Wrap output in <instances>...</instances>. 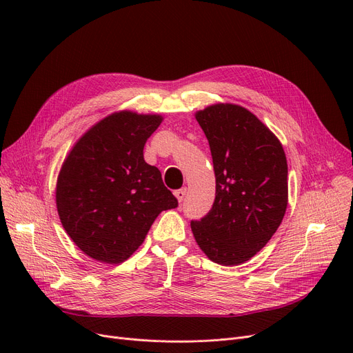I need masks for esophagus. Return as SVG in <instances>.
Segmentation results:
<instances>
[{"label": "esophagus", "instance_id": "1", "mask_svg": "<svg viewBox=\"0 0 353 353\" xmlns=\"http://www.w3.org/2000/svg\"><path fill=\"white\" fill-rule=\"evenodd\" d=\"M186 193H188V189H186V188H183V189L176 190V192H174V196H176V199L181 203V201L184 200V197H186Z\"/></svg>", "mask_w": 353, "mask_h": 353}]
</instances>
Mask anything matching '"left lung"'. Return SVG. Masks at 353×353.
I'll return each mask as SVG.
<instances>
[{
	"mask_svg": "<svg viewBox=\"0 0 353 353\" xmlns=\"http://www.w3.org/2000/svg\"><path fill=\"white\" fill-rule=\"evenodd\" d=\"M213 159L216 197L210 212L192 220L199 248L212 262L236 266L263 249L288 208V161L282 143L242 105L200 110Z\"/></svg>",
	"mask_w": 353,
	"mask_h": 353,
	"instance_id": "1",
	"label": "left lung"
}]
</instances>
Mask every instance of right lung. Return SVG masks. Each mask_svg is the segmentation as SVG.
<instances>
[{"label": "right lung", "instance_id": "add662e5", "mask_svg": "<svg viewBox=\"0 0 353 353\" xmlns=\"http://www.w3.org/2000/svg\"><path fill=\"white\" fill-rule=\"evenodd\" d=\"M163 121L123 110L87 132L65 157L55 188L61 225L91 259L117 265L144 242L156 217L177 208L143 148Z\"/></svg>", "mask_w": 353, "mask_h": 353}]
</instances>
